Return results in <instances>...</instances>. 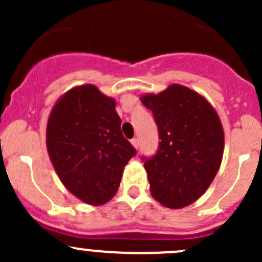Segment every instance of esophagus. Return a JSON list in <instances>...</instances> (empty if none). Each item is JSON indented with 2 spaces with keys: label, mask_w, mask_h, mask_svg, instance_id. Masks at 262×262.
I'll list each match as a JSON object with an SVG mask.
<instances>
[{
  "label": "esophagus",
  "mask_w": 262,
  "mask_h": 262,
  "mask_svg": "<svg viewBox=\"0 0 262 262\" xmlns=\"http://www.w3.org/2000/svg\"><path fill=\"white\" fill-rule=\"evenodd\" d=\"M132 146L136 148V149H138V148H139V139L138 138L132 139Z\"/></svg>",
  "instance_id": "34e87169"
}]
</instances>
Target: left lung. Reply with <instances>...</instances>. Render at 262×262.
Here are the masks:
<instances>
[{
    "label": "left lung",
    "instance_id": "obj_1",
    "mask_svg": "<svg viewBox=\"0 0 262 262\" xmlns=\"http://www.w3.org/2000/svg\"><path fill=\"white\" fill-rule=\"evenodd\" d=\"M152 110L160 146L143 158L150 195L170 209L196 202L215 178L224 150V132L215 109L194 90L170 84L160 94L141 96Z\"/></svg>",
    "mask_w": 262,
    "mask_h": 262
}]
</instances>
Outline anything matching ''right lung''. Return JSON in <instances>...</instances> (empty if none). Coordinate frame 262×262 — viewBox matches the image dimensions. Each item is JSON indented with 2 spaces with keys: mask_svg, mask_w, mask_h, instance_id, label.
Segmentation results:
<instances>
[{
  "mask_svg": "<svg viewBox=\"0 0 262 262\" xmlns=\"http://www.w3.org/2000/svg\"><path fill=\"white\" fill-rule=\"evenodd\" d=\"M115 100L95 84L58 99L47 124V149L58 178L81 202L102 205L118 191L124 167L136 155L123 137Z\"/></svg>",
  "mask_w": 262,
  "mask_h": 262,
  "instance_id": "add662e5",
  "label": "right lung"
}]
</instances>
